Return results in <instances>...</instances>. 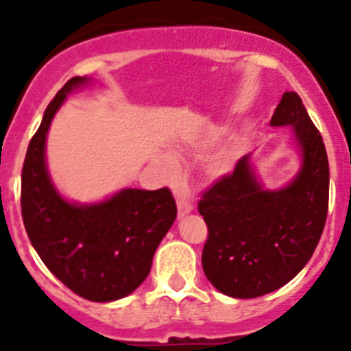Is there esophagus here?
Wrapping results in <instances>:
<instances>
[{
	"instance_id": "34e87169",
	"label": "esophagus",
	"mask_w": 351,
	"mask_h": 351,
	"mask_svg": "<svg viewBox=\"0 0 351 351\" xmlns=\"http://www.w3.org/2000/svg\"><path fill=\"white\" fill-rule=\"evenodd\" d=\"M178 210H179V216H186V214H190L191 210H193V202H191L188 197H184V195H179Z\"/></svg>"
}]
</instances>
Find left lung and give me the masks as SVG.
I'll return each mask as SVG.
<instances>
[{
  "label": "left lung",
  "mask_w": 351,
  "mask_h": 351,
  "mask_svg": "<svg viewBox=\"0 0 351 351\" xmlns=\"http://www.w3.org/2000/svg\"><path fill=\"white\" fill-rule=\"evenodd\" d=\"M271 125L293 126L302 151L297 178L283 190H262L244 156L198 200L209 230L204 272L235 299H255L293 280L315 253L327 219V151L295 91L285 93Z\"/></svg>",
  "instance_id": "obj_1"
}]
</instances>
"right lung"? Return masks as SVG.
<instances>
[{"instance_id":"add662e5","label":"right lung","mask_w":351,"mask_h":351,"mask_svg":"<svg viewBox=\"0 0 351 351\" xmlns=\"http://www.w3.org/2000/svg\"><path fill=\"white\" fill-rule=\"evenodd\" d=\"M86 77H73L58 91L27 145L21 179L24 228L49 271L73 293L110 302L137 290L147 278L154 251L178 207L169 188L123 190L105 202H66L49 178L45 137L56 110Z\"/></svg>"}]
</instances>
